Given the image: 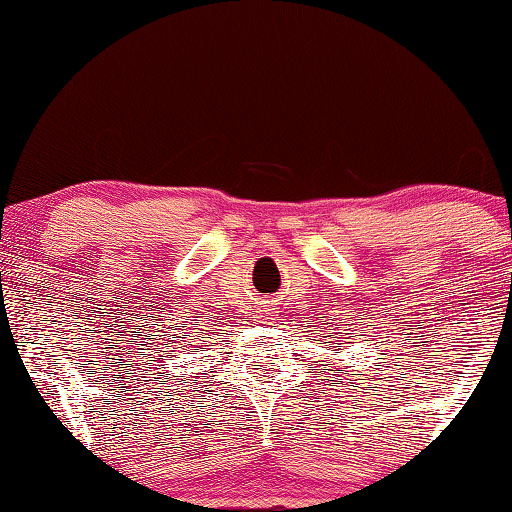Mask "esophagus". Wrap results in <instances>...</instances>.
<instances>
[{
  "label": "esophagus",
  "mask_w": 512,
  "mask_h": 512,
  "mask_svg": "<svg viewBox=\"0 0 512 512\" xmlns=\"http://www.w3.org/2000/svg\"><path fill=\"white\" fill-rule=\"evenodd\" d=\"M264 307H266V309H268V305H266V302H264Z\"/></svg>",
  "instance_id": "esophagus-1"
}]
</instances>
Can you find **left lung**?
Listing matches in <instances>:
<instances>
[{
	"mask_svg": "<svg viewBox=\"0 0 512 512\" xmlns=\"http://www.w3.org/2000/svg\"><path fill=\"white\" fill-rule=\"evenodd\" d=\"M329 320H332V318H329ZM345 320V318H343ZM339 323H334V325H329V327H332V332H329V348H339V350H350L352 348V345L350 343H357V336H366V334H354L352 336V332H357V329H343V325H340L339 328H336L335 325ZM325 325V323H323ZM350 331L351 334L348 335L347 332ZM352 338L353 341L350 342L349 339ZM348 342L349 345L345 346L344 343ZM343 361V359H341ZM329 366H332V363H329ZM348 368H354V366H345V372H343V379H345V375H350V372H348ZM334 381V379H332ZM354 381H357V379H350V384H354ZM334 391H336V388H334Z\"/></svg>",
	"mask_w": 512,
	"mask_h": 512,
	"instance_id": "left-lung-1",
	"label": "left lung"
}]
</instances>
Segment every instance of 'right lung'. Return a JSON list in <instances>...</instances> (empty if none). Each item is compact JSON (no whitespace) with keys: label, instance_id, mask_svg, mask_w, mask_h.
<instances>
[{"label":"right lung","instance_id":"right-lung-1","mask_svg":"<svg viewBox=\"0 0 512 512\" xmlns=\"http://www.w3.org/2000/svg\"><path fill=\"white\" fill-rule=\"evenodd\" d=\"M192 341H194V339H189V341H187V343H192ZM183 348H185V345H183Z\"/></svg>","mask_w":512,"mask_h":512}]
</instances>
